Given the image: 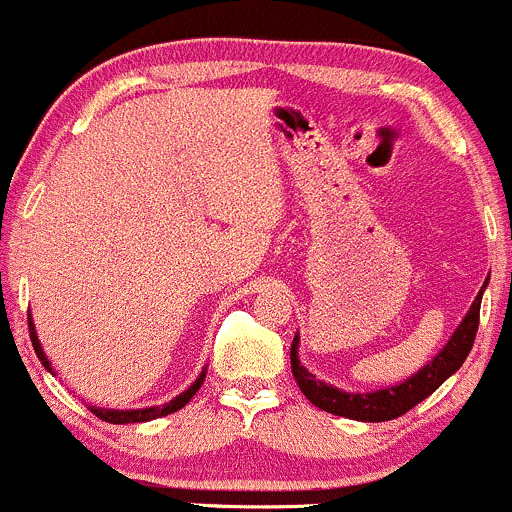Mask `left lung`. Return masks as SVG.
Here are the masks:
<instances>
[{
	"label": "left lung",
	"instance_id": "1",
	"mask_svg": "<svg viewBox=\"0 0 512 512\" xmlns=\"http://www.w3.org/2000/svg\"><path fill=\"white\" fill-rule=\"evenodd\" d=\"M486 286L488 278L481 286V291H478L476 300L471 303V308H468V313L463 315V320L458 323V328L453 330L449 342H446V345L441 347L419 372H414L412 377H407L404 382L392 384V387L372 389V392H345V389H337L335 384L323 382V379L315 377L313 372L305 370L303 362H300L298 357L300 337L295 333L291 345V370L300 392H303L305 397H308V402H313L318 409L335 416H345V419L389 421L407 414L409 409L416 407V404L424 402L429 394H434L436 389H439L451 374H456L458 367L466 362L468 352H471L473 347V340H476L478 315H481V300Z\"/></svg>",
	"mask_w": 512,
	"mask_h": 512
}]
</instances>
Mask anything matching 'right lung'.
<instances>
[{
    "label": "right lung",
    "instance_id": "right-lung-1",
    "mask_svg": "<svg viewBox=\"0 0 512 512\" xmlns=\"http://www.w3.org/2000/svg\"><path fill=\"white\" fill-rule=\"evenodd\" d=\"M29 335H31V345H34L36 350V357L41 360V365L46 367L51 374L54 372V367H51L49 357L44 355V347H41L39 342V335H36V328H34V320H31L29 315ZM204 377H207V367H204L202 372H199V377L194 379L192 384H189L187 389H184L182 394H177L175 399H170L167 404H162V407H145V409H105V407H88L93 414L98 416V419L108 421V424H138V421H152V419H160V416H167L172 412H177V409H182L184 404H189V399L194 397V394L199 392V387H202Z\"/></svg>",
    "mask_w": 512,
    "mask_h": 512
}]
</instances>
